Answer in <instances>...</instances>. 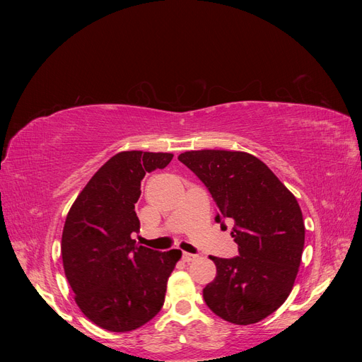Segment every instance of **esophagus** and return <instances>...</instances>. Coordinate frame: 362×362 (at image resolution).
I'll return each mask as SVG.
<instances>
[{
  "label": "esophagus",
  "mask_w": 362,
  "mask_h": 362,
  "mask_svg": "<svg viewBox=\"0 0 362 362\" xmlns=\"http://www.w3.org/2000/svg\"><path fill=\"white\" fill-rule=\"evenodd\" d=\"M196 258H198V255L189 254V252H184V254H182V259H184L185 262H192V261H194Z\"/></svg>",
  "instance_id": "1"
}]
</instances>
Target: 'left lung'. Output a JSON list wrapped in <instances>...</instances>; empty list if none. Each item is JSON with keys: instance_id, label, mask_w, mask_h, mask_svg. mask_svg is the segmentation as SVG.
Returning a JSON list of instances; mask_svg holds the SVG:
<instances>
[{"instance_id": "1", "label": "left lung", "mask_w": 362, "mask_h": 362, "mask_svg": "<svg viewBox=\"0 0 362 362\" xmlns=\"http://www.w3.org/2000/svg\"><path fill=\"white\" fill-rule=\"evenodd\" d=\"M211 193L216 222H234L238 257H210L216 278L204 300L235 325L257 323L287 300L298 276L305 223L294 194L257 157L240 151L202 149L180 154Z\"/></svg>"}]
</instances>
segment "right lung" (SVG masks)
I'll return each mask as SVG.
<instances>
[{
    "instance_id": "1",
    "label": "right lung",
    "mask_w": 362,
    "mask_h": 362,
    "mask_svg": "<svg viewBox=\"0 0 362 362\" xmlns=\"http://www.w3.org/2000/svg\"><path fill=\"white\" fill-rule=\"evenodd\" d=\"M172 157L168 152H119L86 184L66 216L64 275L81 313L103 329L134 331L164 303L181 250L139 246L131 234L140 228L134 205L141 180L166 168Z\"/></svg>"
}]
</instances>
